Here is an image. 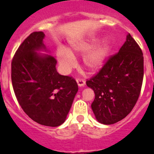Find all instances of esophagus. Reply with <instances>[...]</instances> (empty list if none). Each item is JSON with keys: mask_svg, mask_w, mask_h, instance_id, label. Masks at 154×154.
Masks as SVG:
<instances>
[{"mask_svg": "<svg viewBox=\"0 0 154 154\" xmlns=\"http://www.w3.org/2000/svg\"><path fill=\"white\" fill-rule=\"evenodd\" d=\"M76 81H77L78 86H80V87H83L85 85V81L83 79H82V78H77V79H76Z\"/></svg>", "mask_w": 154, "mask_h": 154, "instance_id": "esophagus-1", "label": "esophagus"}]
</instances>
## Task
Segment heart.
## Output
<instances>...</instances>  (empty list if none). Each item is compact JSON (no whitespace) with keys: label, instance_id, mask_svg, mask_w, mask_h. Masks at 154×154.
Instances as JSON below:
<instances>
[{"label":"heart","instance_id":"b5f03b06","mask_svg":"<svg viewBox=\"0 0 154 154\" xmlns=\"http://www.w3.org/2000/svg\"><path fill=\"white\" fill-rule=\"evenodd\" d=\"M95 42L89 41L79 43L73 45L69 51L60 49L57 52V57L60 63L61 69L64 72H69L72 68L74 67V57L71 54L73 53H85L94 46ZM109 50V45L106 42H102L97 46L86 53L83 57V65L85 68L90 72H95L104 64L105 57Z\"/></svg>","mask_w":154,"mask_h":154}]
</instances>
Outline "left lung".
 Segmentation results:
<instances>
[{
	"label": "left lung",
	"instance_id": "left-lung-1",
	"mask_svg": "<svg viewBox=\"0 0 154 154\" xmlns=\"http://www.w3.org/2000/svg\"><path fill=\"white\" fill-rule=\"evenodd\" d=\"M143 77V53L128 34L119 52L110 56L99 72L86 81L95 94L91 107L97 120L111 125L126 117L138 100Z\"/></svg>",
	"mask_w": 154,
	"mask_h": 154
}]
</instances>
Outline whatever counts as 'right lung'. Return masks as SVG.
I'll return each mask as SVG.
<instances>
[{
  "label": "right lung",
  "instance_id": "add662e5",
  "mask_svg": "<svg viewBox=\"0 0 154 154\" xmlns=\"http://www.w3.org/2000/svg\"><path fill=\"white\" fill-rule=\"evenodd\" d=\"M43 32H33L20 44L11 63V79L19 105L38 124L57 127L65 121L78 85L74 78L59 74L57 60L41 56Z\"/></svg>",
  "mask_w": 154,
  "mask_h": 154
}]
</instances>
